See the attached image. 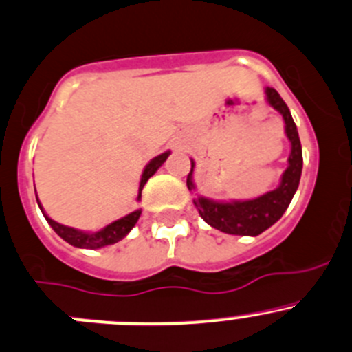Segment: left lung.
<instances>
[{"label":"left lung","mask_w":352,"mask_h":352,"mask_svg":"<svg viewBox=\"0 0 352 352\" xmlns=\"http://www.w3.org/2000/svg\"><path fill=\"white\" fill-rule=\"evenodd\" d=\"M267 101L284 117L285 134L291 141V156H289V166L284 172L280 186L270 192L263 194L256 199L249 201H232V203H218V201L206 199V197H196L197 211L201 218L217 230L232 235H259L277 220L291 204L296 190H298L299 179L302 172V149L299 141L298 127H296L292 115L287 104L282 100L280 94L274 87H267ZM192 168L194 162L190 163V173L187 175V187L189 190L194 189L192 184Z\"/></svg>","instance_id":"1"}]
</instances>
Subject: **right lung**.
<instances>
[{"instance_id": "obj_1", "label": "right lung", "mask_w": 352, "mask_h": 352, "mask_svg": "<svg viewBox=\"0 0 352 352\" xmlns=\"http://www.w3.org/2000/svg\"><path fill=\"white\" fill-rule=\"evenodd\" d=\"M168 155H170V151L163 153V155L156 156V158H153L151 162L146 165L144 172H142V177H141V184H139L138 199H141L142 187L146 186V182L149 180V177L155 175L156 170H158L160 166L165 163V160L168 158ZM37 204H39L41 211H43V206H41L39 199H37ZM43 214H44V218L47 220V223L53 227V230L56 232V234L60 235L63 241H67L68 244L75 245V248L98 249V248H104V245H111V244H115V242L122 241V239H124L125 235H127L129 232L132 230V227L138 223L139 217H141V210L132 211V213H129L127 217H124V218H120V220L113 221V223L107 225V227L101 228V230H98V232H82V230H77V228L65 227V225H61V223H58V221L51 220V218L47 217L44 211H43Z\"/></svg>"}]
</instances>
